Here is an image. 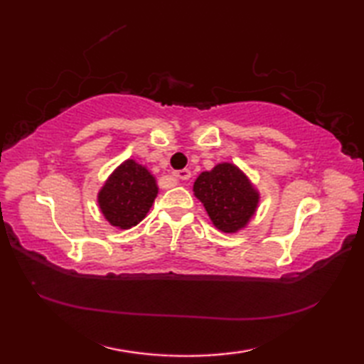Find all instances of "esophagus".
Returning a JSON list of instances; mask_svg holds the SVG:
<instances>
[{"label":"esophagus","mask_w":364,"mask_h":364,"mask_svg":"<svg viewBox=\"0 0 364 364\" xmlns=\"http://www.w3.org/2000/svg\"><path fill=\"white\" fill-rule=\"evenodd\" d=\"M175 176L180 178V180H189L191 178V170L189 168H183V170H176Z\"/></svg>","instance_id":"esophagus-1"}]
</instances>
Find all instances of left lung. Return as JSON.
Returning <instances> with one entry per match:
<instances>
[{
	"label": "left lung",
	"instance_id": "8db88e82",
	"mask_svg": "<svg viewBox=\"0 0 364 364\" xmlns=\"http://www.w3.org/2000/svg\"><path fill=\"white\" fill-rule=\"evenodd\" d=\"M194 196L203 203L214 227L223 233L244 228L259 203L258 191L231 162H222L210 172L200 173L194 183Z\"/></svg>",
	"mask_w": 364,
	"mask_h": 364
}]
</instances>
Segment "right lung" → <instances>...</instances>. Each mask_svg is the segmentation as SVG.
<instances>
[{
  "label": "right lung",
  "mask_w": 364,
  "mask_h": 364,
  "mask_svg": "<svg viewBox=\"0 0 364 364\" xmlns=\"http://www.w3.org/2000/svg\"><path fill=\"white\" fill-rule=\"evenodd\" d=\"M156 196V180L149 168L127 159L100 189L98 205L112 227L128 230L145 218Z\"/></svg>",
  "instance_id": "add662e5"
}]
</instances>
